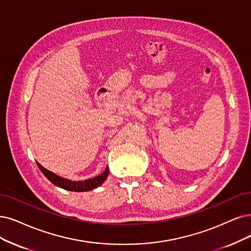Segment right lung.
Segmentation results:
<instances>
[{
    "label": "right lung",
    "instance_id": "obj_1",
    "mask_svg": "<svg viewBox=\"0 0 251 251\" xmlns=\"http://www.w3.org/2000/svg\"><path fill=\"white\" fill-rule=\"evenodd\" d=\"M38 165V168L40 169V171L42 172V174L45 176L46 178H48L53 185L58 187H61L65 190H69V191H89L94 189L105 181V179L107 178L108 176V168L106 166L105 171L100 174L99 176H96V177L92 178V179H88L85 181H77V182H73L71 180L68 179H64L62 177H59V176L54 175L53 173L48 171L46 169H44L42 165H40L39 163H37Z\"/></svg>",
    "mask_w": 251,
    "mask_h": 251
}]
</instances>
